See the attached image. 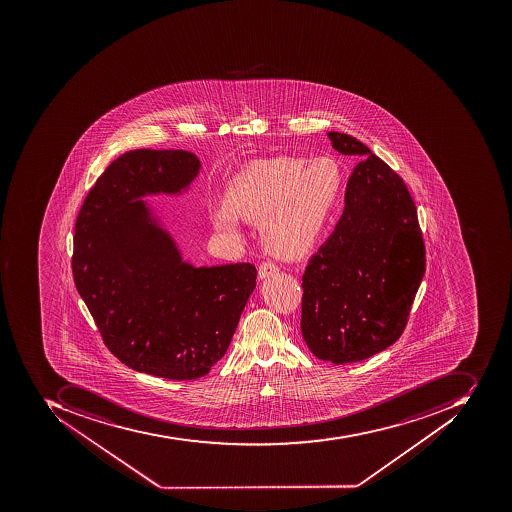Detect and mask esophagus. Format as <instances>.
Returning a JSON list of instances; mask_svg holds the SVG:
<instances>
[{
    "label": "esophagus",
    "instance_id": "1",
    "mask_svg": "<svg viewBox=\"0 0 512 512\" xmlns=\"http://www.w3.org/2000/svg\"><path fill=\"white\" fill-rule=\"evenodd\" d=\"M277 271H279V268L274 263H271V261H261L260 266H258V277L266 279V277L276 274Z\"/></svg>",
    "mask_w": 512,
    "mask_h": 512
}]
</instances>
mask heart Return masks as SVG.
<instances>
[{"instance_id":"1","label":"heart","mask_w":512,"mask_h":512,"mask_svg":"<svg viewBox=\"0 0 512 512\" xmlns=\"http://www.w3.org/2000/svg\"><path fill=\"white\" fill-rule=\"evenodd\" d=\"M343 185L340 164L319 156H276L252 163L233 180L227 202L211 211L221 235L238 238L244 221L261 224V238L277 257L299 258L315 246Z\"/></svg>"}]
</instances>
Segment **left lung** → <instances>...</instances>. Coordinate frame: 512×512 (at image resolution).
Here are the masks:
<instances>
[{
    "mask_svg": "<svg viewBox=\"0 0 512 512\" xmlns=\"http://www.w3.org/2000/svg\"><path fill=\"white\" fill-rule=\"evenodd\" d=\"M332 147L357 156L345 211L302 276L301 330L318 359L360 362L393 345L426 271L417 207L403 178L354 136Z\"/></svg>",
    "mask_w": 512,
    "mask_h": 512,
    "instance_id": "left-lung-1",
    "label": "left lung"
}]
</instances>
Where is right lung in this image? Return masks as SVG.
<instances>
[{
    "mask_svg": "<svg viewBox=\"0 0 512 512\" xmlns=\"http://www.w3.org/2000/svg\"><path fill=\"white\" fill-rule=\"evenodd\" d=\"M200 161L185 150L138 149L106 167L73 236L78 293L111 354L139 373L205 376L229 348L255 288L251 263L194 268L141 197L188 188Z\"/></svg>",
    "mask_w": 512,
    "mask_h": 512,
    "instance_id": "add662e5",
    "label": "right lung"
}]
</instances>
